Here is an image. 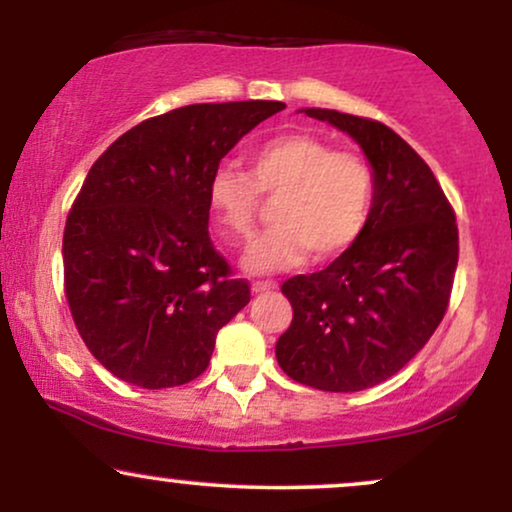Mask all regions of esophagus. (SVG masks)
Returning <instances> with one entry per match:
<instances>
[{
  "instance_id": "34e87169",
  "label": "esophagus",
  "mask_w": 512,
  "mask_h": 512,
  "mask_svg": "<svg viewBox=\"0 0 512 512\" xmlns=\"http://www.w3.org/2000/svg\"><path fill=\"white\" fill-rule=\"evenodd\" d=\"M276 289V281H255L252 284V293H267Z\"/></svg>"
}]
</instances>
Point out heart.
Segmentation results:
<instances>
[{"label":"heart","instance_id":"heart-1","mask_svg":"<svg viewBox=\"0 0 512 512\" xmlns=\"http://www.w3.org/2000/svg\"><path fill=\"white\" fill-rule=\"evenodd\" d=\"M375 175L354 151H337L315 134L272 137L248 154V173L219 168L209 180V211L228 245L248 243L260 194L276 199L274 226L245 252L250 272H279L339 257L361 236L373 202Z\"/></svg>","mask_w":512,"mask_h":512}]
</instances>
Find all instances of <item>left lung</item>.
Listing matches in <instances>:
<instances>
[{"label": "left lung", "mask_w": 512, "mask_h": 512, "mask_svg": "<svg viewBox=\"0 0 512 512\" xmlns=\"http://www.w3.org/2000/svg\"><path fill=\"white\" fill-rule=\"evenodd\" d=\"M305 115L354 137L375 175L361 236L330 267L284 281L291 327L276 361L296 383L325 392L380 385L424 349L443 320L460 236L436 175L390 127L325 108Z\"/></svg>", "instance_id": "left-lung-1"}]
</instances>
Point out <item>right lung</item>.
<instances>
[{"mask_svg":"<svg viewBox=\"0 0 512 512\" xmlns=\"http://www.w3.org/2000/svg\"><path fill=\"white\" fill-rule=\"evenodd\" d=\"M279 101L197 103L149 117L88 170L62 240L64 296L93 356L129 385H185L250 303L209 238V180Z\"/></svg>","mask_w":512,"mask_h":512,"instance_id":"1","label":"right lung"}]
</instances>
